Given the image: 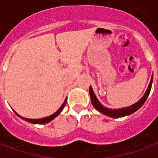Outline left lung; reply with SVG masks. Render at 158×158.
I'll return each mask as SVG.
<instances>
[{
	"instance_id": "1",
	"label": "left lung",
	"mask_w": 158,
	"mask_h": 158,
	"mask_svg": "<svg viewBox=\"0 0 158 158\" xmlns=\"http://www.w3.org/2000/svg\"><path fill=\"white\" fill-rule=\"evenodd\" d=\"M153 81V74L152 75V79H151V81L149 83V85L146 89V91L144 94V96L140 98V99L135 102V104H133L131 106H126V107H122V108H118V109H112V108H108L106 106H103L102 103L100 102V101L97 99L96 94L93 90L92 87L89 86V96H90V100H91V103H92L93 106L96 108L98 112L102 113L104 115L106 116H108L110 118H122V117L128 116V115H130L132 114L135 112H136L137 110H139L141 106H143V104L146 102L147 97L149 96L150 91H151V89H152V85Z\"/></svg>"
}]
</instances>
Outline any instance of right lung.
I'll return each instance as SVG.
<instances>
[{
	"label": "right lung",
	"mask_w": 158,
	"mask_h": 158,
	"mask_svg": "<svg viewBox=\"0 0 158 158\" xmlns=\"http://www.w3.org/2000/svg\"><path fill=\"white\" fill-rule=\"evenodd\" d=\"M66 102H67V98H66L65 101H64V102L62 103V105L61 106V107H60V108H59V109L57 110L55 113L52 114L51 116L45 117V118H42L33 119V118H23V117H21L20 115H19L18 113H16L14 110H13V111H14V113H16V115H17V116H19L20 118H22L23 120H24V121H27V122L30 123H34V124H44V123H47L51 122L52 120H53V119L55 118L56 117L58 116L59 114L61 113V112L63 110V108H64Z\"/></svg>",
	"instance_id": "obj_1"
}]
</instances>
